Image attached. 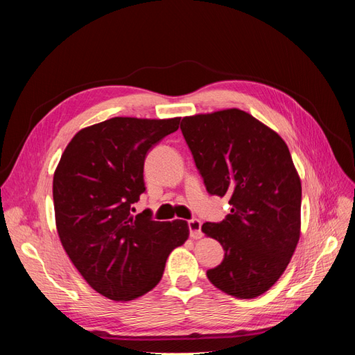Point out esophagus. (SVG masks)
I'll return each instance as SVG.
<instances>
[{
  "label": "esophagus",
  "instance_id": "esophagus-1",
  "mask_svg": "<svg viewBox=\"0 0 355 355\" xmlns=\"http://www.w3.org/2000/svg\"><path fill=\"white\" fill-rule=\"evenodd\" d=\"M188 230H189L191 239H194V240L201 239V235H202V232H201V222L198 219L194 218V219L188 220Z\"/></svg>",
  "mask_w": 355,
  "mask_h": 355
}]
</instances>
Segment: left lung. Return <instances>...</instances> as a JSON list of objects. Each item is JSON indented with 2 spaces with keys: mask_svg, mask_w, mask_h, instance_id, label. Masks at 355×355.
Returning <instances> with one entry per match:
<instances>
[{
  "mask_svg": "<svg viewBox=\"0 0 355 355\" xmlns=\"http://www.w3.org/2000/svg\"><path fill=\"white\" fill-rule=\"evenodd\" d=\"M180 130L209 194L231 204L223 220L201 227L225 250L207 278L231 296H259L282 277L299 241L302 188L288 148L240 110L185 116Z\"/></svg>",
  "mask_w": 355,
  "mask_h": 355,
  "instance_id": "8db88e82",
  "label": "left lung"
}]
</instances>
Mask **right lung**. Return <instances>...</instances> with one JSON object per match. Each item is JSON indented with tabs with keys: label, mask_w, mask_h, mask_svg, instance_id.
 <instances>
[{
	"label": "right lung",
	"mask_w": 355,
	"mask_h": 355,
	"mask_svg": "<svg viewBox=\"0 0 355 355\" xmlns=\"http://www.w3.org/2000/svg\"><path fill=\"white\" fill-rule=\"evenodd\" d=\"M180 118L115 116L72 137L53 178L56 227L63 249L96 292L132 300L154 288L170 252L188 239L185 220L133 214L146 191L144 163Z\"/></svg>",
	"instance_id": "1"
}]
</instances>
